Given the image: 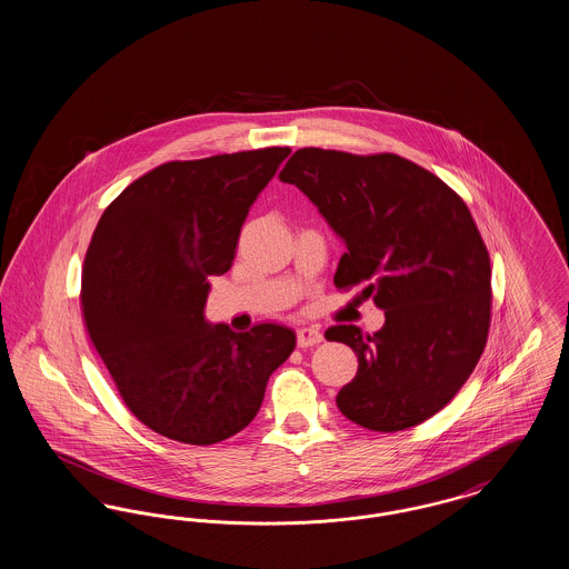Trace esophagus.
Masks as SVG:
<instances>
[{
	"instance_id": "esophagus-1",
	"label": "esophagus",
	"mask_w": 569,
	"mask_h": 569,
	"mask_svg": "<svg viewBox=\"0 0 569 569\" xmlns=\"http://www.w3.org/2000/svg\"><path fill=\"white\" fill-rule=\"evenodd\" d=\"M322 339H325V337H322V332H320V328H318V326H302V328H298V348H311V346H318V343H322Z\"/></svg>"
}]
</instances>
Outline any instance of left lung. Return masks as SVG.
<instances>
[{"instance_id": "obj_1", "label": "left lung", "mask_w": 569, "mask_h": 569, "mask_svg": "<svg viewBox=\"0 0 569 569\" xmlns=\"http://www.w3.org/2000/svg\"><path fill=\"white\" fill-rule=\"evenodd\" d=\"M346 243L335 286L365 283L386 322L373 335L330 326L358 356L337 407L356 425L395 433L448 406L476 369L490 326V258L457 191L395 153L298 149L279 172Z\"/></svg>"}]
</instances>
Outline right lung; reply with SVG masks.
<instances>
[{
    "mask_svg": "<svg viewBox=\"0 0 569 569\" xmlns=\"http://www.w3.org/2000/svg\"><path fill=\"white\" fill-rule=\"evenodd\" d=\"M288 156L269 147L162 163L96 226L82 267L87 332L123 403L168 439L211 446L243 431L297 346L288 326L234 332L204 318L209 279L230 271L249 207Z\"/></svg>",
    "mask_w": 569,
    "mask_h": 569,
    "instance_id": "right-lung-1",
    "label": "right lung"
}]
</instances>
